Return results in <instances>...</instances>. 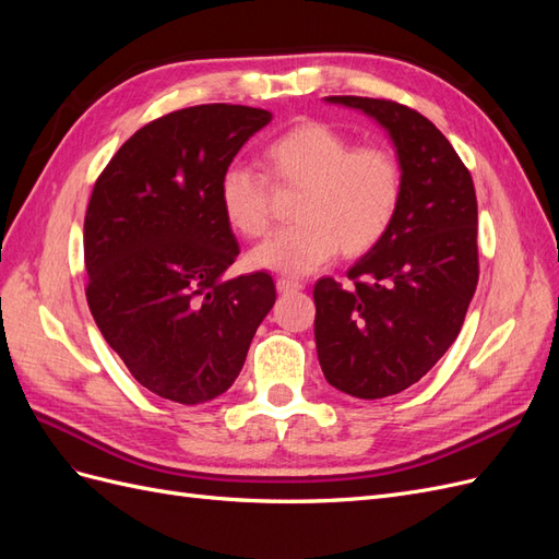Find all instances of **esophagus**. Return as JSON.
<instances>
[{
	"label": "esophagus",
	"mask_w": 559,
	"mask_h": 559,
	"mask_svg": "<svg viewBox=\"0 0 559 559\" xmlns=\"http://www.w3.org/2000/svg\"><path fill=\"white\" fill-rule=\"evenodd\" d=\"M302 284L298 280H289V277H280L277 280V292L280 294H294V292H300Z\"/></svg>",
	"instance_id": "1"
}]
</instances>
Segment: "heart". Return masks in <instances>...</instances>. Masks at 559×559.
<instances>
[{"mask_svg":"<svg viewBox=\"0 0 559 559\" xmlns=\"http://www.w3.org/2000/svg\"><path fill=\"white\" fill-rule=\"evenodd\" d=\"M267 175L300 186L296 224L247 253L251 270L300 277L329 263L337 249L361 257L392 228L403 198L401 163L392 151L354 142L326 123L302 121L263 148ZM224 222L245 238L267 226V181L245 165L224 167L216 183Z\"/></svg>","mask_w":559,"mask_h":559,"instance_id":"1","label":"heart"}]
</instances>
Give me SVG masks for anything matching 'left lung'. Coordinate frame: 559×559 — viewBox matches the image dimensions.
<instances>
[{"instance_id": "8db88e82", "label": "left lung", "mask_w": 559, "mask_h": 559, "mask_svg": "<svg viewBox=\"0 0 559 559\" xmlns=\"http://www.w3.org/2000/svg\"><path fill=\"white\" fill-rule=\"evenodd\" d=\"M386 132L403 173L392 228L347 270L314 284L324 378L354 399H384L425 378L462 331L478 284L473 179L429 118L392 99L333 95Z\"/></svg>"}]
</instances>
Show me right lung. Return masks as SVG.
<instances>
[{"instance_id": "obj_1", "label": "right lung", "mask_w": 559, "mask_h": 559, "mask_svg": "<svg viewBox=\"0 0 559 559\" xmlns=\"http://www.w3.org/2000/svg\"><path fill=\"white\" fill-rule=\"evenodd\" d=\"M265 109L200 105L151 121L99 175L83 222L86 298L132 378L198 405L240 376L275 306L267 273L224 280L240 253L216 183L261 128Z\"/></svg>"}]
</instances>
